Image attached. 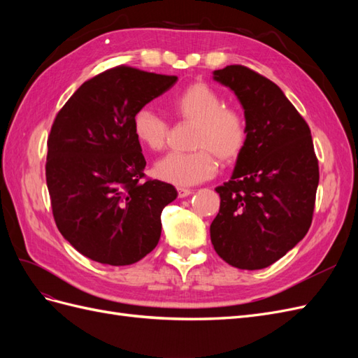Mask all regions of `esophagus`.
<instances>
[{"mask_svg": "<svg viewBox=\"0 0 358 358\" xmlns=\"http://www.w3.org/2000/svg\"><path fill=\"white\" fill-rule=\"evenodd\" d=\"M192 191L191 189H187V188H178V197L179 199H183V197H188L191 196Z\"/></svg>", "mask_w": 358, "mask_h": 358, "instance_id": "obj_1", "label": "esophagus"}]
</instances>
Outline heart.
Returning <instances> with one entry per match:
<instances>
[{"label":"heart","instance_id":"heart-1","mask_svg":"<svg viewBox=\"0 0 358 358\" xmlns=\"http://www.w3.org/2000/svg\"><path fill=\"white\" fill-rule=\"evenodd\" d=\"M171 113L183 122H192V152H171L155 164V176L178 187H192L210 179L216 158L230 164L239 158L248 142L245 116L225 106L224 96L206 82H194L176 92L169 101ZM136 138L150 150L167 145L169 124L149 107L133 116Z\"/></svg>","mask_w":358,"mask_h":358}]
</instances>
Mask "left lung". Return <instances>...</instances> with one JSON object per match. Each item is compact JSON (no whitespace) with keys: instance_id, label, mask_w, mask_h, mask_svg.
I'll use <instances>...</instances> for the list:
<instances>
[{"instance_id":"left-lung-1","label":"left lung","mask_w":358,"mask_h":358,"mask_svg":"<svg viewBox=\"0 0 358 358\" xmlns=\"http://www.w3.org/2000/svg\"><path fill=\"white\" fill-rule=\"evenodd\" d=\"M237 95L248 142L233 176L215 191L220 212L210 241L225 263L264 268L306 236L320 182L309 125L279 86L245 66L213 71Z\"/></svg>"}]
</instances>
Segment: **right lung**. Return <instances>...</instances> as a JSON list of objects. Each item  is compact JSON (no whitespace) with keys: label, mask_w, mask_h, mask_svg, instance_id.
<instances>
[{"label":"right lung","mask_w":358,"mask_h":358,"mask_svg":"<svg viewBox=\"0 0 358 358\" xmlns=\"http://www.w3.org/2000/svg\"><path fill=\"white\" fill-rule=\"evenodd\" d=\"M176 76L117 66L94 76L58 112L48 137L46 183L59 233L110 266L140 262L158 245L170 183L146 179L133 116Z\"/></svg>","instance_id":"right-lung-1"}]
</instances>
